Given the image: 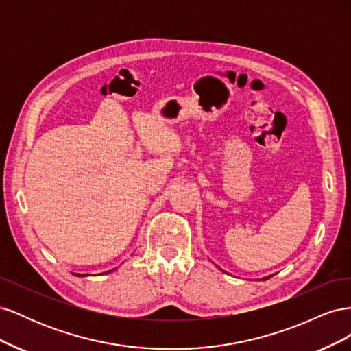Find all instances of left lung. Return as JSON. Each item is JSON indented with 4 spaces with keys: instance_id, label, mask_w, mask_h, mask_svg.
<instances>
[{
    "instance_id": "obj_1",
    "label": "left lung",
    "mask_w": 351,
    "mask_h": 351,
    "mask_svg": "<svg viewBox=\"0 0 351 351\" xmlns=\"http://www.w3.org/2000/svg\"><path fill=\"white\" fill-rule=\"evenodd\" d=\"M268 278H269V277H265V278H262V280H268Z\"/></svg>"
}]
</instances>
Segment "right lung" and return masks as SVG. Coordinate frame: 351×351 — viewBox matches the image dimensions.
<instances>
[{
  "instance_id": "right-lung-1",
  "label": "right lung",
  "mask_w": 351,
  "mask_h": 351,
  "mask_svg": "<svg viewBox=\"0 0 351 351\" xmlns=\"http://www.w3.org/2000/svg\"><path fill=\"white\" fill-rule=\"evenodd\" d=\"M108 272H111V271H108ZM76 275H77V277H82V275H80V274H76Z\"/></svg>"
}]
</instances>
